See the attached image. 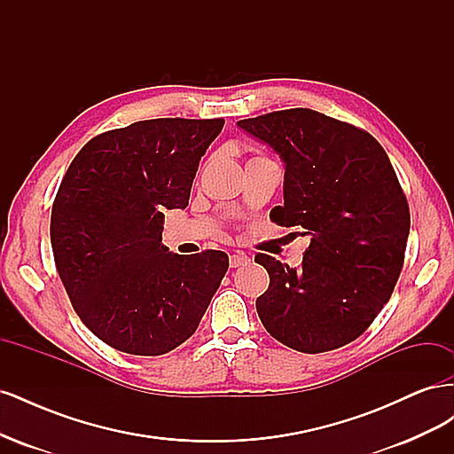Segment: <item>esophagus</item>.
Returning <instances> with one entry per match:
<instances>
[{
  "label": "esophagus",
  "mask_w": 454,
  "mask_h": 454,
  "mask_svg": "<svg viewBox=\"0 0 454 454\" xmlns=\"http://www.w3.org/2000/svg\"><path fill=\"white\" fill-rule=\"evenodd\" d=\"M229 263H231V267H232V269L244 267V265H248V263H250V257L246 255L244 252H235V254H232V255L229 257Z\"/></svg>",
  "instance_id": "esophagus-1"
}]
</instances>
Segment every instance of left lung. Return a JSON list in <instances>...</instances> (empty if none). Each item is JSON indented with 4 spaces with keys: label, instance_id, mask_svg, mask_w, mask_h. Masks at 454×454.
Listing matches in <instances>:
<instances>
[{
    "label": "left lung",
    "instance_id": "obj_1",
    "mask_svg": "<svg viewBox=\"0 0 454 454\" xmlns=\"http://www.w3.org/2000/svg\"><path fill=\"white\" fill-rule=\"evenodd\" d=\"M286 164L272 222L310 237L290 269L267 254L255 309L267 332L305 354L345 347L373 324L400 278L409 204L387 151L369 132L307 107L239 121Z\"/></svg>",
    "mask_w": 454,
    "mask_h": 454
}]
</instances>
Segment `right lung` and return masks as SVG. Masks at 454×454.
<instances>
[{"label": "right lung", "mask_w": 454, "mask_h": 454, "mask_svg": "<svg viewBox=\"0 0 454 454\" xmlns=\"http://www.w3.org/2000/svg\"><path fill=\"white\" fill-rule=\"evenodd\" d=\"M225 119L164 117L94 136L67 168L51 244L74 310L115 350L160 356L195 333L229 269L225 252L162 246L164 210L185 208Z\"/></svg>", "instance_id": "1"}]
</instances>
